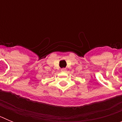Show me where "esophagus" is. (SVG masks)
Masks as SVG:
<instances>
[{"label":"esophagus","mask_w":122,"mask_h":122,"mask_svg":"<svg viewBox=\"0 0 122 122\" xmlns=\"http://www.w3.org/2000/svg\"><path fill=\"white\" fill-rule=\"evenodd\" d=\"M61 71L65 72V71H66V70L65 68H62V69H61Z\"/></svg>","instance_id":"34e87169"}]
</instances>
